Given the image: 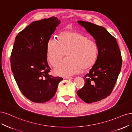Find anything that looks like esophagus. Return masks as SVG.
I'll list each match as a JSON object with an SVG mask.
<instances>
[{
	"label": "esophagus",
	"mask_w": 132,
	"mask_h": 132,
	"mask_svg": "<svg viewBox=\"0 0 132 132\" xmlns=\"http://www.w3.org/2000/svg\"><path fill=\"white\" fill-rule=\"evenodd\" d=\"M73 78H72V77H64V79H71Z\"/></svg>",
	"instance_id": "34e87169"
}]
</instances>
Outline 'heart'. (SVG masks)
Instances as JSON below:
<instances>
[{
    "label": "heart",
    "mask_w": 132,
    "mask_h": 132,
    "mask_svg": "<svg viewBox=\"0 0 132 132\" xmlns=\"http://www.w3.org/2000/svg\"><path fill=\"white\" fill-rule=\"evenodd\" d=\"M66 52L68 59L59 64ZM97 55L96 42L78 32L64 31L60 34L59 41L51 38L47 44V59L53 67L59 64L54 72L59 76H70L90 69Z\"/></svg>",
    "instance_id": "heart-1"
}]
</instances>
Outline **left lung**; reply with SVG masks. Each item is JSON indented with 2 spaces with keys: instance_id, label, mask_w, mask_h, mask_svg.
<instances>
[{
  "instance_id": "8db88e82",
  "label": "left lung",
  "mask_w": 132,
  "mask_h": 132,
  "mask_svg": "<svg viewBox=\"0 0 132 132\" xmlns=\"http://www.w3.org/2000/svg\"><path fill=\"white\" fill-rule=\"evenodd\" d=\"M95 39L98 55L95 64L84 76L85 84L77 91L78 96L87 103L105 99L115 86L122 67V56L116 38L102 26L78 21Z\"/></svg>"
}]
</instances>
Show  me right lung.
<instances>
[{
  "instance_id": "1",
  "label": "right lung",
  "mask_w": 132,
  "mask_h": 132,
  "mask_svg": "<svg viewBox=\"0 0 132 132\" xmlns=\"http://www.w3.org/2000/svg\"><path fill=\"white\" fill-rule=\"evenodd\" d=\"M60 23L56 17L34 21L15 38L10 57L11 68L20 91L37 103L50 100L62 77L49 74L47 44Z\"/></svg>"
}]
</instances>
